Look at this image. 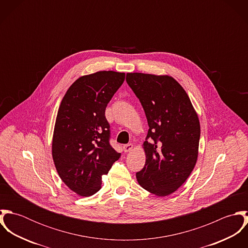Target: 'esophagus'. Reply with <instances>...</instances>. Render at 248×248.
I'll return each mask as SVG.
<instances>
[{
	"label": "esophagus",
	"instance_id": "34e87169",
	"mask_svg": "<svg viewBox=\"0 0 248 248\" xmlns=\"http://www.w3.org/2000/svg\"><path fill=\"white\" fill-rule=\"evenodd\" d=\"M133 148H134L133 144H126V145L123 146V151L125 153H129V152H131L133 150Z\"/></svg>",
	"mask_w": 248,
	"mask_h": 248
}]
</instances>
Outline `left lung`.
Listing matches in <instances>:
<instances>
[{"instance_id":"8db88e82","label":"left lung","mask_w":248,"mask_h":248,"mask_svg":"<svg viewBox=\"0 0 248 248\" xmlns=\"http://www.w3.org/2000/svg\"><path fill=\"white\" fill-rule=\"evenodd\" d=\"M126 81L140 99L149 125L142 145L146 162L137 179L148 192L168 196L186 181L197 163L201 137L198 113L172 76L129 72Z\"/></svg>"}]
</instances>
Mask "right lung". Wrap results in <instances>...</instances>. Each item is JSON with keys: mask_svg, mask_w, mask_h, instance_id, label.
Masks as SVG:
<instances>
[{"mask_svg": "<svg viewBox=\"0 0 248 248\" xmlns=\"http://www.w3.org/2000/svg\"><path fill=\"white\" fill-rule=\"evenodd\" d=\"M125 80L124 72L97 71L72 83L59 107L52 158L63 182L81 197L101 189L102 176L120 157L109 145L107 105Z\"/></svg>", "mask_w": 248, "mask_h": 248, "instance_id": "right-lung-1", "label": "right lung"}]
</instances>
